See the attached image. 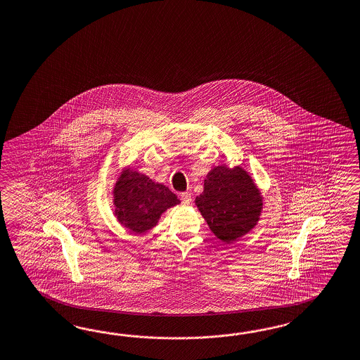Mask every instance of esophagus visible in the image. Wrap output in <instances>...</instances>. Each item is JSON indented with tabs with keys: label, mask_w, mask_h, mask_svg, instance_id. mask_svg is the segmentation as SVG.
Returning a JSON list of instances; mask_svg holds the SVG:
<instances>
[{
	"label": "esophagus",
	"mask_w": 360,
	"mask_h": 360,
	"mask_svg": "<svg viewBox=\"0 0 360 360\" xmlns=\"http://www.w3.org/2000/svg\"><path fill=\"white\" fill-rule=\"evenodd\" d=\"M180 200H181V202L185 203V205H189V203L192 202V197H191V193L184 192V193L180 194Z\"/></svg>",
	"instance_id": "34e87169"
}]
</instances>
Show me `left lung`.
<instances>
[{
  "mask_svg": "<svg viewBox=\"0 0 360 360\" xmlns=\"http://www.w3.org/2000/svg\"><path fill=\"white\" fill-rule=\"evenodd\" d=\"M195 205L212 233L224 243H233L257 224L262 197L241 167L218 166L206 176Z\"/></svg>",
  "mask_w": 360,
  "mask_h": 360,
  "instance_id": "8db88e82",
  "label": "left lung"
}]
</instances>
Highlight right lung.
I'll return each instance as SVG.
<instances>
[{"label":"right lung","mask_w":360,"mask_h":360,"mask_svg":"<svg viewBox=\"0 0 360 360\" xmlns=\"http://www.w3.org/2000/svg\"><path fill=\"white\" fill-rule=\"evenodd\" d=\"M113 197L117 221L134 233L153 229L167 209L180 203L166 185L154 183L148 176L131 169L121 174Z\"/></svg>","instance_id":"add662e5"}]
</instances>
